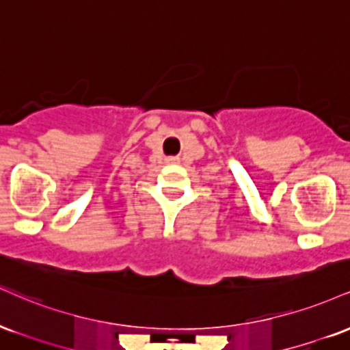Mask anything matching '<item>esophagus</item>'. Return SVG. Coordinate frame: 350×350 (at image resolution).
Returning a JSON list of instances; mask_svg holds the SVG:
<instances>
[{
    "mask_svg": "<svg viewBox=\"0 0 350 350\" xmlns=\"http://www.w3.org/2000/svg\"><path fill=\"white\" fill-rule=\"evenodd\" d=\"M167 161H171V163H172V161H176V159H174V158H170V159H167Z\"/></svg>",
    "mask_w": 350,
    "mask_h": 350,
    "instance_id": "1",
    "label": "esophagus"
}]
</instances>
